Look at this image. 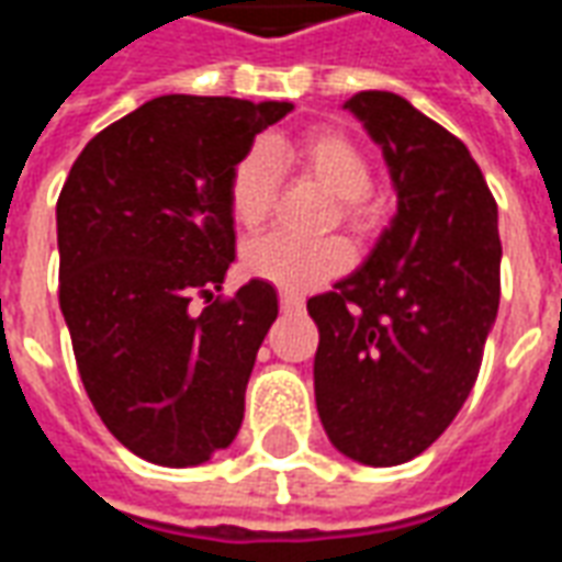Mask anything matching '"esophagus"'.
<instances>
[{
  "label": "esophagus",
  "instance_id": "34e87169",
  "mask_svg": "<svg viewBox=\"0 0 562 562\" xmlns=\"http://www.w3.org/2000/svg\"><path fill=\"white\" fill-rule=\"evenodd\" d=\"M280 306H282V313H297V310L304 306V297H297V294H292V292H282Z\"/></svg>",
  "mask_w": 562,
  "mask_h": 562
}]
</instances>
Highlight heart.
Listing matches in <instances>:
<instances>
[{"mask_svg":"<svg viewBox=\"0 0 562 562\" xmlns=\"http://www.w3.org/2000/svg\"><path fill=\"white\" fill-rule=\"evenodd\" d=\"M277 165H301L340 198V216L355 232L373 225V204L367 201L373 173L361 149L337 128H310L297 138H270L246 149L228 177V210L244 232L268 222L277 192ZM352 265V246L346 237L304 240L273 232L246 246L244 270L285 292H306L337 277Z\"/></svg>","mask_w":562,"mask_h":562,"instance_id":"obj_1","label":"heart"}]
</instances>
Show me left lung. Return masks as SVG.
Here are the masks:
<instances>
[{"instance_id":"8db88e82","label":"left lung","mask_w":562,"mask_h":562,"mask_svg":"<svg viewBox=\"0 0 562 562\" xmlns=\"http://www.w3.org/2000/svg\"><path fill=\"white\" fill-rule=\"evenodd\" d=\"M346 108L382 147L397 213L361 268L306 301L318 325L316 406L346 458L397 467L434 446L470 397L503 246L463 140L394 92H358Z\"/></svg>"}]
</instances>
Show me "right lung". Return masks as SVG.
I'll return each instance as SVG.
<instances>
[{"mask_svg":"<svg viewBox=\"0 0 562 562\" xmlns=\"http://www.w3.org/2000/svg\"><path fill=\"white\" fill-rule=\"evenodd\" d=\"M292 108L159 95L99 132L59 192V310L80 382L104 427L149 463L198 467L240 430L280 304L265 280L216 294L234 261L228 177Z\"/></svg>","mask_w":562,"mask_h":562,"instance_id":"right-lung-1","label":"right lung"}]
</instances>
